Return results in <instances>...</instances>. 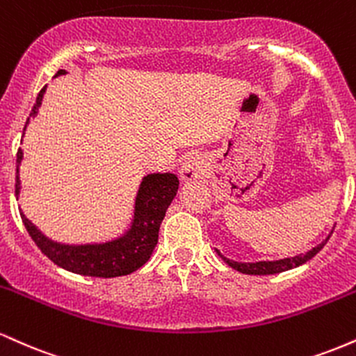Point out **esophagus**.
Instances as JSON below:
<instances>
[{
  "label": "esophagus",
  "mask_w": 356,
  "mask_h": 356,
  "mask_svg": "<svg viewBox=\"0 0 356 356\" xmlns=\"http://www.w3.org/2000/svg\"><path fill=\"white\" fill-rule=\"evenodd\" d=\"M204 170H206V165H204L201 155L189 154L182 159L181 167H179V177L182 181H194V179L201 177Z\"/></svg>",
  "instance_id": "esophagus-1"
}]
</instances>
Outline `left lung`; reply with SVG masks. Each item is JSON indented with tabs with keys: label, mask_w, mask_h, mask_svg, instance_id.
<instances>
[{
	"label": "left lung",
	"mask_w": 356,
	"mask_h": 356,
	"mask_svg": "<svg viewBox=\"0 0 356 356\" xmlns=\"http://www.w3.org/2000/svg\"><path fill=\"white\" fill-rule=\"evenodd\" d=\"M334 229V227H333ZM333 234V231L330 232L328 238L325 241H321L318 246H314L313 249H309V251H306L305 254H298V256H293V257H283V259H276V261H256V263H239V261H232L229 257L222 256L220 254L219 249H216V252L222 257L224 263H227L232 269H236V271L239 273H244V275H259V276H264V275H276V273H283V271H288V269H293V268H298L301 266V264H305L306 261H309L312 257H314L318 254V252L321 251L323 248H325V244L328 243L330 236Z\"/></svg>",
	"instance_id": "8db88e82"
}]
</instances>
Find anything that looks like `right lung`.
Returning a JSON list of instances; mask_svg holds the SVG:
<instances>
[{
    "mask_svg": "<svg viewBox=\"0 0 356 356\" xmlns=\"http://www.w3.org/2000/svg\"><path fill=\"white\" fill-rule=\"evenodd\" d=\"M65 70H58L55 76L65 75ZM47 92V85L36 97V102L28 117L26 130L30 118L36 117L43 95ZM23 162V150L16 154V199L22 192L19 181V165ZM179 189V179L174 174L157 172L147 174L138 186L136 204H134V216L129 229L115 239L105 243H87V244H67L53 241L44 236L38 227L31 222L26 216L22 214L23 224L28 234L35 241V244L42 249L48 259H51L56 266L76 273L81 276L95 277H115L125 276L142 268L152 256L154 248L159 241V227L164 219L167 207L170 206Z\"/></svg>",
    "mask_w": 356,
    "mask_h": 356,
    "instance_id": "obj_1",
    "label": "right lung"
}]
</instances>
